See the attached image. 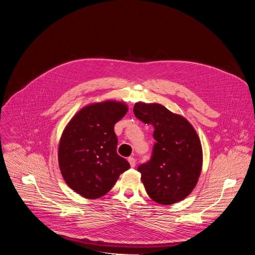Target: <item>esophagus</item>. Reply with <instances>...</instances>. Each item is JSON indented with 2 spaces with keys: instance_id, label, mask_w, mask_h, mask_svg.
<instances>
[{
  "instance_id": "34e87169",
  "label": "esophagus",
  "mask_w": 255,
  "mask_h": 255,
  "mask_svg": "<svg viewBox=\"0 0 255 255\" xmlns=\"http://www.w3.org/2000/svg\"><path fill=\"white\" fill-rule=\"evenodd\" d=\"M128 161H129L131 167H134V166L136 165V159H135L133 156H130V157L128 158Z\"/></svg>"
}]
</instances>
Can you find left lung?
I'll return each mask as SVG.
<instances>
[{"mask_svg": "<svg viewBox=\"0 0 255 255\" xmlns=\"http://www.w3.org/2000/svg\"><path fill=\"white\" fill-rule=\"evenodd\" d=\"M134 115L152 125L155 143L150 159L138 166L148 196L161 205L184 200L196 187L203 152L194 127L159 104L136 103Z\"/></svg>", "mask_w": 255, "mask_h": 255, "instance_id": "left-lung-1", "label": "left lung"}]
</instances>
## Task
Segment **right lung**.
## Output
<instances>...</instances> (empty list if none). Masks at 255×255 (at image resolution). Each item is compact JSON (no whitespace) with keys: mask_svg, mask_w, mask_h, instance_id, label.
I'll return each instance as SVG.
<instances>
[{"mask_svg":"<svg viewBox=\"0 0 255 255\" xmlns=\"http://www.w3.org/2000/svg\"><path fill=\"white\" fill-rule=\"evenodd\" d=\"M123 103L106 101L83 108L65 127L58 162L67 186L87 199L110 191L129 162L117 153L115 124L127 113Z\"/></svg>","mask_w":255,"mask_h":255,"instance_id":"add662e5","label":"right lung"}]
</instances>
